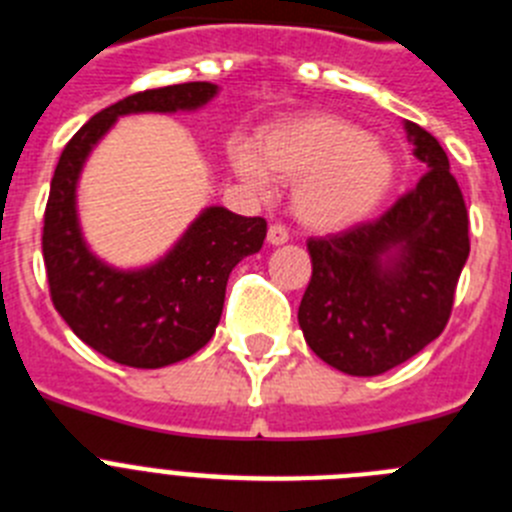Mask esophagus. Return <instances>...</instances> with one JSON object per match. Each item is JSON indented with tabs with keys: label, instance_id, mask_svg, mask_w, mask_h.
<instances>
[{
	"label": "esophagus",
	"instance_id": "esophagus-1",
	"mask_svg": "<svg viewBox=\"0 0 512 512\" xmlns=\"http://www.w3.org/2000/svg\"><path fill=\"white\" fill-rule=\"evenodd\" d=\"M266 241H269V246H284L289 241V233L282 225H271L269 233H266Z\"/></svg>",
	"mask_w": 512,
	"mask_h": 512
}]
</instances>
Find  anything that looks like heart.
<instances>
[{"label":"heart","mask_w":512,"mask_h":512,"mask_svg":"<svg viewBox=\"0 0 512 512\" xmlns=\"http://www.w3.org/2000/svg\"><path fill=\"white\" fill-rule=\"evenodd\" d=\"M243 184L269 192L271 179L297 184L295 217L312 233H338L364 223L397 182V161L359 122L333 112H305L271 122L253 146L230 148Z\"/></svg>","instance_id":"1"}]
</instances>
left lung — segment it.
Here are the masks:
<instances>
[{
    "instance_id": "1",
    "label": "left lung",
    "mask_w": 512,
    "mask_h": 512,
    "mask_svg": "<svg viewBox=\"0 0 512 512\" xmlns=\"http://www.w3.org/2000/svg\"><path fill=\"white\" fill-rule=\"evenodd\" d=\"M425 164L415 189L379 220L310 238L312 279L300 302L302 336L333 369L377 377L441 336L469 259V217L449 156L405 120Z\"/></svg>"
}]
</instances>
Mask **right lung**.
<instances>
[{"label":"right lung","instance_id":"1","mask_svg":"<svg viewBox=\"0 0 512 512\" xmlns=\"http://www.w3.org/2000/svg\"><path fill=\"white\" fill-rule=\"evenodd\" d=\"M217 92L220 87L210 81H189L120 99L97 112L58 158L43 225L53 305L81 341L122 366L161 369L210 341L223 315L230 271L261 251L266 220L205 207L164 256L122 269L99 259L84 238L81 171L120 117L197 112Z\"/></svg>","mask_w":512,"mask_h":512}]
</instances>
